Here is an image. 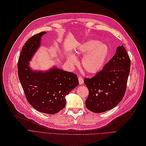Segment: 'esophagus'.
Masks as SVG:
<instances>
[{"mask_svg": "<svg viewBox=\"0 0 146 146\" xmlns=\"http://www.w3.org/2000/svg\"><path fill=\"white\" fill-rule=\"evenodd\" d=\"M78 80H79V83H80V85L82 84L83 83H84V80H83V78L82 77H78Z\"/></svg>", "mask_w": 146, "mask_h": 146, "instance_id": "1", "label": "esophagus"}]
</instances>
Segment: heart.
Segmentation results:
<instances>
[{"label": "heart", "mask_w": 146, "mask_h": 146, "mask_svg": "<svg viewBox=\"0 0 146 146\" xmlns=\"http://www.w3.org/2000/svg\"><path fill=\"white\" fill-rule=\"evenodd\" d=\"M109 47L106 44L92 39L80 44L75 52L78 56H84L81 60L82 68L90 74H97L102 70L109 56ZM68 60L72 65L78 64L77 58L73 53L68 55Z\"/></svg>", "instance_id": "b5f03b06"}]
</instances>
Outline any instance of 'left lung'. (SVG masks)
I'll use <instances>...</instances> for the list:
<instances>
[{
	"instance_id": "8db88e82",
	"label": "left lung",
	"mask_w": 146,
	"mask_h": 146,
	"mask_svg": "<svg viewBox=\"0 0 146 146\" xmlns=\"http://www.w3.org/2000/svg\"><path fill=\"white\" fill-rule=\"evenodd\" d=\"M131 61L125 47H117L113 58L92 78H85L89 94L87 108L94 113L113 109L122 100L126 91Z\"/></svg>"
}]
</instances>
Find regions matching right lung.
<instances>
[{"label":"right lung","mask_w":146,"mask_h":146,"mask_svg":"<svg viewBox=\"0 0 146 146\" xmlns=\"http://www.w3.org/2000/svg\"><path fill=\"white\" fill-rule=\"evenodd\" d=\"M41 32L28 40L21 52L18 74L27 101L40 112L53 115L66 105L65 96L79 84L77 75L56 66L42 71L33 70L30 62L41 46Z\"/></svg>","instance_id":"add662e5"}]
</instances>
